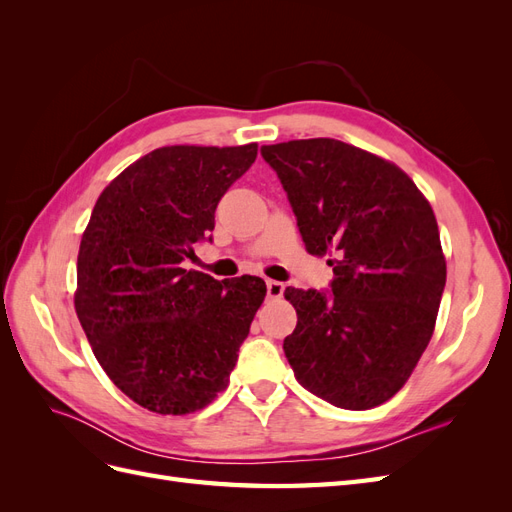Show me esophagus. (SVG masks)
<instances>
[{"label": "esophagus", "mask_w": 512, "mask_h": 512, "mask_svg": "<svg viewBox=\"0 0 512 512\" xmlns=\"http://www.w3.org/2000/svg\"><path fill=\"white\" fill-rule=\"evenodd\" d=\"M284 294V284L275 282V280H267V297L269 299H282Z\"/></svg>", "instance_id": "obj_1"}]
</instances>
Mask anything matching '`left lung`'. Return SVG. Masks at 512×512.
<instances>
[{
    "label": "left lung",
    "instance_id": "8db88e82",
    "mask_svg": "<svg viewBox=\"0 0 512 512\" xmlns=\"http://www.w3.org/2000/svg\"><path fill=\"white\" fill-rule=\"evenodd\" d=\"M260 153L307 252L335 256L331 292H284L299 316L284 339L294 376L337 408L380 406L406 384L436 327L446 284L436 215L404 170L335 138Z\"/></svg>",
    "mask_w": 512,
    "mask_h": 512
}]
</instances>
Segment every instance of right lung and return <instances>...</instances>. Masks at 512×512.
<instances>
[{"label":"right lung","instance_id":"obj_1","mask_svg":"<svg viewBox=\"0 0 512 512\" xmlns=\"http://www.w3.org/2000/svg\"><path fill=\"white\" fill-rule=\"evenodd\" d=\"M258 145H173L106 185L76 260L74 307L117 389L158 414H190L228 386L265 301L260 277L218 282L181 267Z\"/></svg>","mask_w":512,"mask_h":512}]
</instances>
